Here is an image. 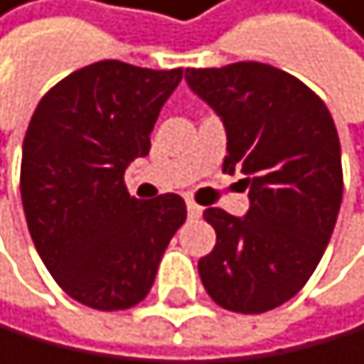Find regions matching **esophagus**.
I'll list each match as a JSON object with an SVG mask.
<instances>
[{"label": "esophagus", "mask_w": 364, "mask_h": 364, "mask_svg": "<svg viewBox=\"0 0 364 364\" xmlns=\"http://www.w3.org/2000/svg\"><path fill=\"white\" fill-rule=\"evenodd\" d=\"M186 206H188V215H190V218H200L202 211H204L202 206H200V204H195L193 200H188V204H186Z\"/></svg>", "instance_id": "1"}]
</instances>
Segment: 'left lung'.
<instances>
[{
  "instance_id": "left-lung-1",
  "label": "left lung",
  "mask_w": 364,
  "mask_h": 364,
  "mask_svg": "<svg viewBox=\"0 0 364 364\" xmlns=\"http://www.w3.org/2000/svg\"><path fill=\"white\" fill-rule=\"evenodd\" d=\"M186 81L225 122V174H244V218L209 206L215 246L200 279L223 309L264 314L295 297L335 230L344 174L335 120L309 85L262 62L186 69Z\"/></svg>"
}]
</instances>
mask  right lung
Returning <instances> with one entry per match:
<instances>
[{"mask_svg":"<svg viewBox=\"0 0 364 364\" xmlns=\"http://www.w3.org/2000/svg\"><path fill=\"white\" fill-rule=\"evenodd\" d=\"M181 78V67L102 60L53 85L29 120L20 162L29 235L58 286L92 309L141 302L186 220L178 195L141 202L125 186L127 164L149 155Z\"/></svg>","mask_w":364,"mask_h":364,"instance_id":"add662e5","label":"right lung"}]
</instances>
